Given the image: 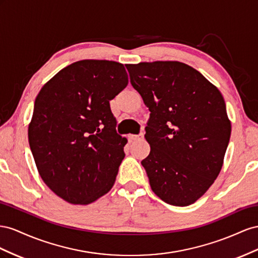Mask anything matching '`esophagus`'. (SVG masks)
<instances>
[{
	"instance_id": "obj_1",
	"label": "esophagus",
	"mask_w": 258,
	"mask_h": 258,
	"mask_svg": "<svg viewBox=\"0 0 258 258\" xmlns=\"http://www.w3.org/2000/svg\"><path fill=\"white\" fill-rule=\"evenodd\" d=\"M144 138V134H139V135H130L128 139L131 142H135V141H139V139Z\"/></svg>"
}]
</instances>
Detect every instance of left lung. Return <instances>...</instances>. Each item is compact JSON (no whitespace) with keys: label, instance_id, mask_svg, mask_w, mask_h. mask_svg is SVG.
I'll return each mask as SVG.
<instances>
[{"label":"left lung","instance_id":"obj_1","mask_svg":"<svg viewBox=\"0 0 258 258\" xmlns=\"http://www.w3.org/2000/svg\"><path fill=\"white\" fill-rule=\"evenodd\" d=\"M131 84L149 108L142 161L151 189L175 207L195 203L222 170L231 124L216 86L179 61L127 64Z\"/></svg>","mask_w":258,"mask_h":258}]
</instances>
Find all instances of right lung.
Here are the masks:
<instances>
[{"label":"right lung","mask_w":258,"mask_h":258,"mask_svg":"<svg viewBox=\"0 0 258 258\" xmlns=\"http://www.w3.org/2000/svg\"><path fill=\"white\" fill-rule=\"evenodd\" d=\"M127 83L122 63L86 59L60 70L36 96L29 144L43 181L64 201L86 205L112 188L127 139L116 133L109 101Z\"/></svg>","instance_id":"right-lung-1"}]
</instances>
